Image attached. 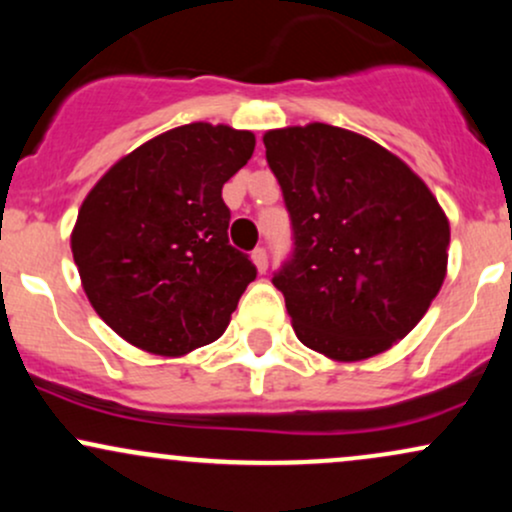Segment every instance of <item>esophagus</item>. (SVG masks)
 Listing matches in <instances>:
<instances>
[{
	"instance_id": "1",
	"label": "esophagus",
	"mask_w": 512,
	"mask_h": 512,
	"mask_svg": "<svg viewBox=\"0 0 512 512\" xmlns=\"http://www.w3.org/2000/svg\"><path fill=\"white\" fill-rule=\"evenodd\" d=\"M252 262H255L257 272H260V274L267 272V267H269L267 250H264V248H255V250H252Z\"/></svg>"
}]
</instances>
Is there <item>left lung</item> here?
Returning <instances> with one entry per match:
<instances>
[{
    "instance_id": "obj_1",
    "label": "left lung",
    "mask_w": 512,
    "mask_h": 512,
    "mask_svg": "<svg viewBox=\"0 0 512 512\" xmlns=\"http://www.w3.org/2000/svg\"><path fill=\"white\" fill-rule=\"evenodd\" d=\"M296 250L274 276L296 337L332 361L392 349L448 274L450 221L402 158L351 129H269Z\"/></svg>"
}]
</instances>
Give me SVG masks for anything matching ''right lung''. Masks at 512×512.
Segmentation results:
<instances>
[{
  "label": "right lung",
  "instance_id": "obj_1",
  "mask_svg": "<svg viewBox=\"0 0 512 512\" xmlns=\"http://www.w3.org/2000/svg\"><path fill=\"white\" fill-rule=\"evenodd\" d=\"M252 151L248 129H168L110 166L81 202L72 228L81 286L127 344L178 358L226 332L257 269L228 245L221 190Z\"/></svg>",
  "mask_w": 512,
  "mask_h": 512
}]
</instances>
